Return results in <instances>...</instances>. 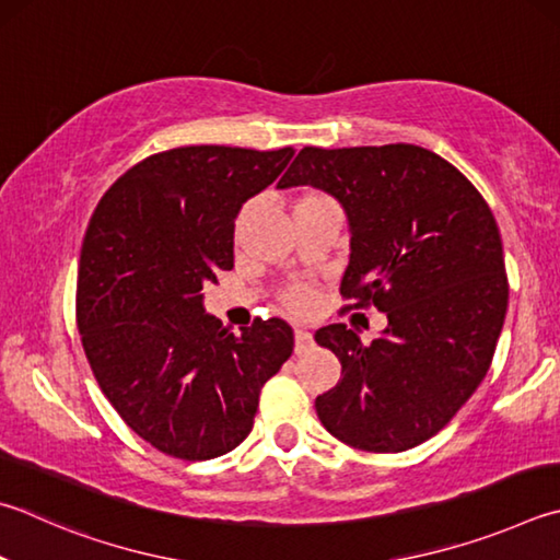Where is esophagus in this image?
I'll return each instance as SVG.
<instances>
[{
	"label": "esophagus",
	"instance_id": "obj_1",
	"mask_svg": "<svg viewBox=\"0 0 560 560\" xmlns=\"http://www.w3.org/2000/svg\"><path fill=\"white\" fill-rule=\"evenodd\" d=\"M313 345V332L306 328V325H299L296 328V352L308 350Z\"/></svg>",
	"mask_w": 560,
	"mask_h": 560
}]
</instances>
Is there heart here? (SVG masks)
I'll return each mask as SVG.
<instances>
[{"label":"heart","mask_w":560,"mask_h":560,"mask_svg":"<svg viewBox=\"0 0 560 560\" xmlns=\"http://www.w3.org/2000/svg\"><path fill=\"white\" fill-rule=\"evenodd\" d=\"M289 303H291V306H296V308H306V306H311V293L306 289L291 291L289 293Z\"/></svg>","instance_id":"b5f03b06"}]
</instances>
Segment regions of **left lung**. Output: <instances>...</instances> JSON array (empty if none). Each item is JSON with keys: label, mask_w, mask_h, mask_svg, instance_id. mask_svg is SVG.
Returning <instances> with one entry per match:
<instances>
[{"label": "left lung", "mask_w": 560, "mask_h": 560, "mask_svg": "<svg viewBox=\"0 0 560 560\" xmlns=\"http://www.w3.org/2000/svg\"><path fill=\"white\" fill-rule=\"evenodd\" d=\"M291 186L340 202L350 228L340 293L386 315L370 345L345 323L315 330L342 364L340 382L315 399L318 419L352 448L409 451L490 370L510 299L492 210L453 164L413 144L306 147L279 180Z\"/></svg>", "instance_id": "left-lung-1"}]
</instances>
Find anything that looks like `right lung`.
I'll use <instances>...</instances> for the list:
<instances>
[{
    "mask_svg": "<svg viewBox=\"0 0 560 560\" xmlns=\"http://www.w3.org/2000/svg\"><path fill=\"white\" fill-rule=\"evenodd\" d=\"M291 147H180L119 176L90 218L78 267V330L100 389L161 453L210 460L247 439L264 382L293 352L287 320L230 332L202 287L235 264L242 206Z\"/></svg>",
    "mask_w": 560,
    "mask_h": 560,
    "instance_id": "obj_1",
    "label": "right lung"
}]
</instances>
